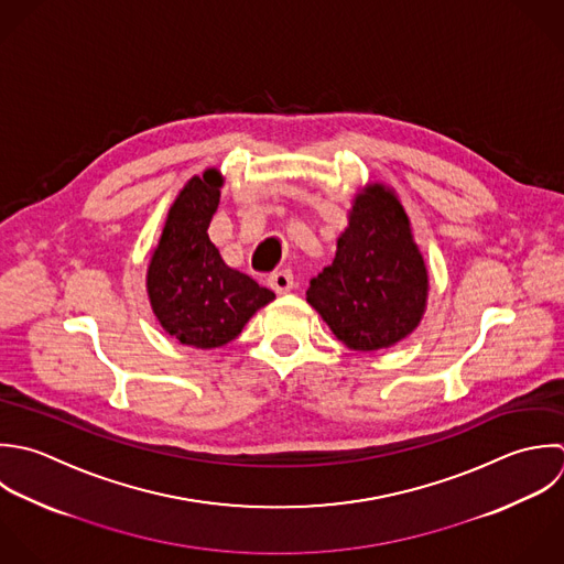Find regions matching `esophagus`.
<instances>
[{
    "label": "esophagus",
    "mask_w": 564,
    "mask_h": 564,
    "mask_svg": "<svg viewBox=\"0 0 564 564\" xmlns=\"http://www.w3.org/2000/svg\"><path fill=\"white\" fill-rule=\"evenodd\" d=\"M268 285L276 292V294H285L294 288V276L290 270H279V272H272L268 276Z\"/></svg>",
    "instance_id": "obj_1"
}]
</instances>
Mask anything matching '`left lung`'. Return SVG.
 <instances>
[{
	"instance_id": "left-lung-1",
	"label": "left lung",
	"mask_w": 564,
	"mask_h": 564,
	"mask_svg": "<svg viewBox=\"0 0 564 564\" xmlns=\"http://www.w3.org/2000/svg\"><path fill=\"white\" fill-rule=\"evenodd\" d=\"M429 272L393 188L367 184L349 210L332 265L310 281L307 303L354 351L404 340L422 321Z\"/></svg>"
}]
</instances>
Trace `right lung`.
Here are the masks:
<instances>
[{"label": "right lung", "mask_w": 564, "mask_h": 564, "mask_svg": "<svg viewBox=\"0 0 564 564\" xmlns=\"http://www.w3.org/2000/svg\"><path fill=\"white\" fill-rule=\"evenodd\" d=\"M221 184L217 169L184 184L147 270L149 301L162 329L195 349L235 340L254 312L274 299L272 290L228 268L208 239Z\"/></svg>", "instance_id": "obj_1"}]
</instances>
